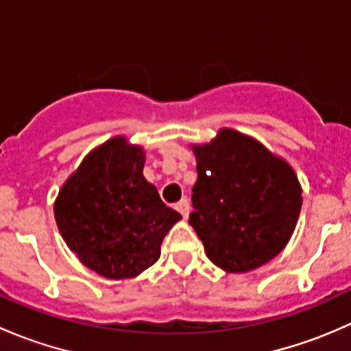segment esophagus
I'll list each match as a JSON object with an SVG mask.
<instances>
[{
    "label": "esophagus",
    "mask_w": 351,
    "mask_h": 351,
    "mask_svg": "<svg viewBox=\"0 0 351 351\" xmlns=\"http://www.w3.org/2000/svg\"><path fill=\"white\" fill-rule=\"evenodd\" d=\"M175 208L180 212V214L183 215V219L189 217V214H190V202H189V198H182V200H180L178 204L175 205Z\"/></svg>",
    "instance_id": "1"
}]
</instances>
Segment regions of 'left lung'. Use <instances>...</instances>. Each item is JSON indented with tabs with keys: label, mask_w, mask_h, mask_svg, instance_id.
I'll return each instance as SVG.
<instances>
[{
	"label": "left lung",
	"mask_w": 351,
	"mask_h": 351,
	"mask_svg": "<svg viewBox=\"0 0 351 351\" xmlns=\"http://www.w3.org/2000/svg\"><path fill=\"white\" fill-rule=\"evenodd\" d=\"M193 151L198 180L189 222L208 260L222 270L243 274L277 256L292 236L302 205L292 168L231 129Z\"/></svg>",
	"instance_id": "1"
}]
</instances>
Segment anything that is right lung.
Instances as JSON below:
<instances>
[{
	"label": "right lung",
	"instance_id": "1",
	"mask_svg": "<svg viewBox=\"0 0 351 351\" xmlns=\"http://www.w3.org/2000/svg\"><path fill=\"white\" fill-rule=\"evenodd\" d=\"M144 154L115 137L84 158L54 205L73 253L107 278L139 275L159 258L169 229L182 219L143 176Z\"/></svg>",
	"mask_w": 351,
	"mask_h": 351
}]
</instances>
